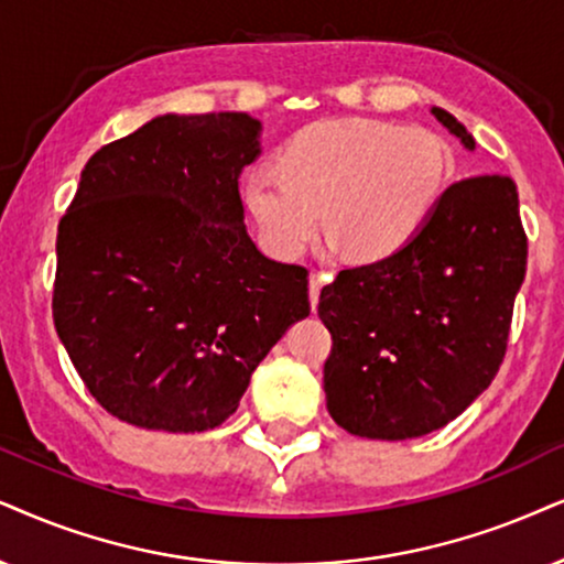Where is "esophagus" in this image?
<instances>
[{
  "mask_svg": "<svg viewBox=\"0 0 564 564\" xmlns=\"http://www.w3.org/2000/svg\"><path fill=\"white\" fill-rule=\"evenodd\" d=\"M330 275H319V273H312L310 275V302H312V310H317V302H319V291H323V283L327 281Z\"/></svg>",
  "mask_w": 564,
  "mask_h": 564,
  "instance_id": "esophagus-1",
  "label": "esophagus"
}]
</instances>
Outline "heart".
Here are the masks:
<instances>
[{"label":"heart","mask_w":564,"mask_h":564,"mask_svg":"<svg viewBox=\"0 0 564 564\" xmlns=\"http://www.w3.org/2000/svg\"><path fill=\"white\" fill-rule=\"evenodd\" d=\"M451 153L426 127L323 119L245 176V205L275 258L294 260L325 231L348 258L384 260L416 237L445 189Z\"/></svg>","instance_id":"1"}]
</instances>
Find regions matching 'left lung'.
I'll return each instance as SVG.
<instances>
[{"label":"left lung","instance_id":"1","mask_svg":"<svg viewBox=\"0 0 564 564\" xmlns=\"http://www.w3.org/2000/svg\"><path fill=\"white\" fill-rule=\"evenodd\" d=\"M432 113L474 151L453 113ZM525 260L516 182L481 174L442 192L395 254L340 270L317 304L333 338L323 375L335 424L411 440L460 416L500 372Z\"/></svg>","mask_w":564,"mask_h":564}]
</instances>
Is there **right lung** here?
Segmentation results:
<instances>
[{
    "label": "right lung",
    "instance_id": "1",
    "mask_svg": "<svg viewBox=\"0 0 564 564\" xmlns=\"http://www.w3.org/2000/svg\"><path fill=\"white\" fill-rule=\"evenodd\" d=\"M241 111L155 117L85 163L56 229L54 327L119 422L205 432L310 315L306 268L268 260L239 176L260 153Z\"/></svg>",
    "mask_w": 564,
    "mask_h": 564
}]
</instances>
